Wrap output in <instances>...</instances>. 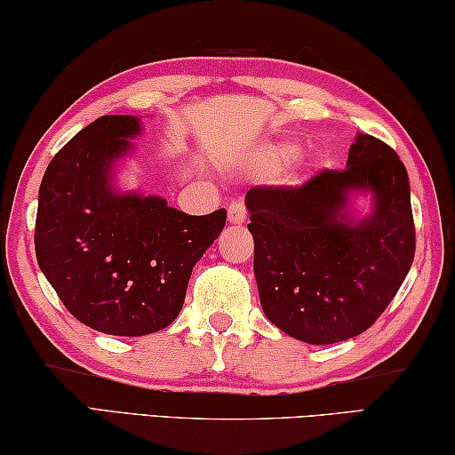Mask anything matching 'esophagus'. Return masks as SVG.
<instances>
[{
  "instance_id": "obj_1",
  "label": "esophagus",
  "mask_w": 455,
  "mask_h": 455,
  "mask_svg": "<svg viewBox=\"0 0 455 455\" xmlns=\"http://www.w3.org/2000/svg\"><path fill=\"white\" fill-rule=\"evenodd\" d=\"M228 222L230 225H243L246 220V209L241 200H233V203L228 204Z\"/></svg>"
}]
</instances>
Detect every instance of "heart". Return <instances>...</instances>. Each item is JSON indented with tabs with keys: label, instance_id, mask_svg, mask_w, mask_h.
<instances>
[{
	"label": "heart",
	"instance_id": "obj_1",
	"mask_svg": "<svg viewBox=\"0 0 455 455\" xmlns=\"http://www.w3.org/2000/svg\"><path fill=\"white\" fill-rule=\"evenodd\" d=\"M299 150H301V146L291 140L268 142L252 150L249 160H246V164L257 172H275L279 171L281 166L287 164L289 160L295 158Z\"/></svg>",
	"mask_w": 455,
	"mask_h": 455
}]
</instances>
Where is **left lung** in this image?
Returning a JSON list of instances; mask_svg holds the SVG:
<instances>
[{
  "label": "left lung",
  "mask_w": 455,
  "mask_h": 455,
  "mask_svg": "<svg viewBox=\"0 0 455 455\" xmlns=\"http://www.w3.org/2000/svg\"><path fill=\"white\" fill-rule=\"evenodd\" d=\"M372 211L352 214V196ZM267 319L311 345L347 341L387 309L415 252L410 179L387 144L357 134L345 171L246 192Z\"/></svg>",
  "instance_id": "8db88e82"
}]
</instances>
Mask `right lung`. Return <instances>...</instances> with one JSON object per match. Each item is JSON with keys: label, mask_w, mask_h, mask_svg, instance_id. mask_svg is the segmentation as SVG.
I'll return each mask as SVG.
<instances>
[{"label": "right lung", "mask_w": 455, "mask_h": 455, "mask_svg": "<svg viewBox=\"0 0 455 455\" xmlns=\"http://www.w3.org/2000/svg\"><path fill=\"white\" fill-rule=\"evenodd\" d=\"M138 116H100L45 168L36 257L76 319L100 333L140 337L179 317L196 260L227 211L192 217L163 196L122 192L116 168L134 152Z\"/></svg>", "instance_id": "1"}]
</instances>
